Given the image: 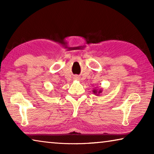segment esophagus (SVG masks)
<instances>
[{
    "mask_svg": "<svg viewBox=\"0 0 154 154\" xmlns=\"http://www.w3.org/2000/svg\"><path fill=\"white\" fill-rule=\"evenodd\" d=\"M73 79H75V80H77V79H78V77H77V76H75V77H73Z\"/></svg>",
    "mask_w": 154,
    "mask_h": 154,
    "instance_id": "esophagus-1",
    "label": "esophagus"
}]
</instances>
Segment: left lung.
<instances>
[{"label": "left lung", "mask_w": 154, "mask_h": 154, "mask_svg": "<svg viewBox=\"0 0 154 154\" xmlns=\"http://www.w3.org/2000/svg\"><path fill=\"white\" fill-rule=\"evenodd\" d=\"M92 92H93L94 94H95L96 96H99L101 93H102L103 89H102V88H100V89L98 90V89H97V88H95V89H94L92 90Z\"/></svg>", "instance_id": "left-lung-1"}]
</instances>
